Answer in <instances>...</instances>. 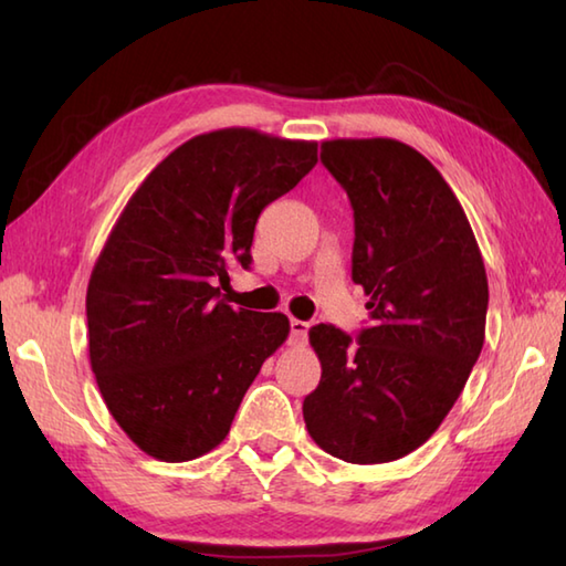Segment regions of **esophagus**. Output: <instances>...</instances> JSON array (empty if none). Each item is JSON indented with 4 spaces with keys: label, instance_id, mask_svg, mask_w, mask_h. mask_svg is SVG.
I'll use <instances>...</instances> for the list:
<instances>
[{
    "label": "esophagus",
    "instance_id": "1",
    "mask_svg": "<svg viewBox=\"0 0 566 566\" xmlns=\"http://www.w3.org/2000/svg\"><path fill=\"white\" fill-rule=\"evenodd\" d=\"M290 328H292V343L294 345H304L306 338H308V323L306 321H298V318H292Z\"/></svg>",
    "mask_w": 566,
    "mask_h": 566
}]
</instances>
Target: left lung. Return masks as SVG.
<instances>
[{"label":"left lung","mask_w":566,"mask_h":566,"mask_svg":"<svg viewBox=\"0 0 566 566\" xmlns=\"http://www.w3.org/2000/svg\"><path fill=\"white\" fill-rule=\"evenodd\" d=\"M321 163L353 203V282L371 328L357 343L326 323L308 331L323 371L304 420L338 460L394 462L440 428L482 353L484 260L450 185L406 143L323 140Z\"/></svg>","instance_id":"left-lung-1"}]
</instances>
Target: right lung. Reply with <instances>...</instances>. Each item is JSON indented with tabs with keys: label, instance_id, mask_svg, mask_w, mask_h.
Returning a JSON list of instances; mask_svg holds the SVG:
<instances>
[{
	"label": "right lung",
	"instance_id": "right-lung-1",
	"mask_svg": "<svg viewBox=\"0 0 566 566\" xmlns=\"http://www.w3.org/2000/svg\"><path fill=\"white\" fill-rule=\"evenodd\" d=\"M316 160V140L195 136L143 179L106 238L87 286L90 363L116 423L155 460L221 444L290 335L284 314L233 308L216 284L231 262L250 268L258 216Z\"/></svg>",
	"mask_w": 566,
	"mask_h": 566
}]
</instances>
